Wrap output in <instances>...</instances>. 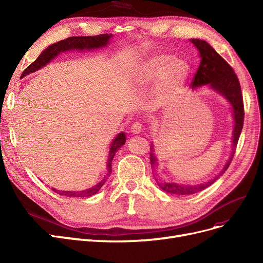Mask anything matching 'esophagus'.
<instances>
[{
  "mask_svg": "<svg viewBox=\"0 0 263 263\" xmlns=\"http://www.w3.org/2000/svg\"><path fill=\"white\" fill-rule=\"evenodd\" d=\"M142 129H143L142 122H141V121H135V122L132 124V127H131V132H132L133 134H139V133L142 132Z\"/></svg>",
  "mask_w": 263,
  "mask_h": 263,
  "instance_id": "obj_1",
  "label": "esophagus"
}]
</instances>
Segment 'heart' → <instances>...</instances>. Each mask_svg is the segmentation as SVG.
Instances as JSON below:
<instances>
[{"instance_id":"b5f03b06","label":"heart","mask_w":263,"mask_h":263,"mask_svg":"<svg viewBox=\"0 0 263 263\" xmlns=\"http://www.w3.org/2000/svg\"><path fill=\"white\" fill-rule=\"evenodd\" d=\"M166 57H159L150 60L142 69L143 81H154L159 77L162 92H170L181 85L189 73L187 64L179 59H172L168 63Z\"/></svg>"}]
</instances>
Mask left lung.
I'll return each mask as SVG.
<instances>
[{"label":"left lung","instance_id":"obj_1","mask_svg":"<svg viewBox=\"0 0 263 263\" xmlns=\"http://www.w3.org/2000/svg\"><path fill=\"white\" fill-rule=\"evenodd\" d=\"M193 44L196 46L200 53V65L198 70L192 82V87H199L205 84H209L214 90L223 95L225 98L231 103L233 108L234 117V129H233V140H232V155L229 158L227 164L224 166V170L220 172L212 180L204 182L198 185H179L177 183H166L158 182L159 186L170 194L175 195H192L198 193L205 187L210 186L216 179L222 176L225 171L229 167L232 161V158L236 153V148L239 142V137L243 128L244 122V103L243 96L241 91V85L237 74L234 73L231 66L222 58L220 55L203 40L192 39ZM150 149H153L151 147ZM151 165H155L157 160L154 157V154H150Z\"/></svg>","mask_w":263,"mask_h":263}]
</instances>
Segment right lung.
<instances>
[{
    "label": "right lung",
    "mask_w": 263,
    "mask_h": 263,
    "mask_svg": "<svg viewBox=\"0 0 263 263\" xmlns=\"http://www.w3.org/2000/svg\"><path fill=\"white\" fill-rule=\"evenodd\" d=\"M112 37V35L108 34H100L96 36H74V37H69L67 39L61 40L59 43L54 44L50 47H48L43 53H41L38 59L33 62L29 67H27L25 70L22 72L21 77H24L31 72H34L38 70L39 68L44 67L46 64H48L52 59L58 57L60 52H64L67 50H72V49H79V50H91L97 49L100 47L106 46L108 39ZM126 142V135L123 133H120L116 136V139L113 141L112 146L109 148V156L107 160V174L102 179V181L99 182L97 185H95L91 189L81 191V192H70V191H58L53 189L54 192H57L58 194L67 196V197H89L95 195L97 192H98L102 185L106 182L108 176L112 173V161L114 159L115 154L118 151V149Z\"/></svg>",
    "instance_id": "add662e5"
}]
</instances>
